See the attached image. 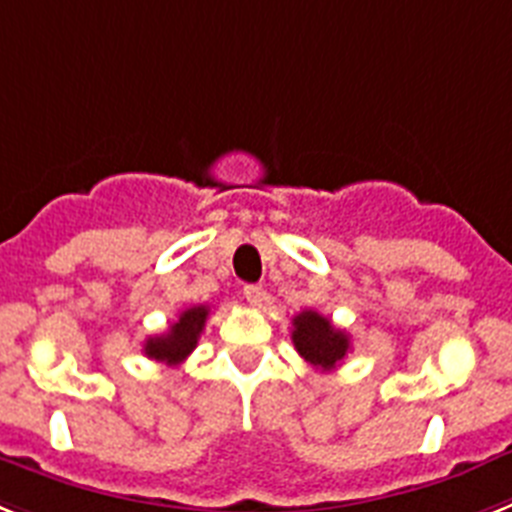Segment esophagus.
<instances>
[{"instance_id": "esophagus-1", "label": "esophagus", "mask_w": 512, "mask_h": 512, "mask_svg": "<svg viewBox=\"0 0 512 512\" xmlns=\"http://www.w3.org/2000/svg\"><path fill=\"white\" fill-rule=\"evenodd\" d=\"M244 299L250 301L252 306H260L265 301V288L257 286V283H250V286H244Z\"/></svg>"}]
</instances>
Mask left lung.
<instances>
[{"label":"left lung","instance_id":"1","mask_svg":"<svg viewBox=\"0 0 512 512\" xmlns=\"http://www.w3.org/2000/svg\"><path fill=\"white\" fill-rule=\"evenodd\" d=\"M291 340L301 358L319 371H335L337 363L350 353L348 332L337 330L330 319L311 309L293 317Z\"/></svg>","mask_w":512,"mask_h":512}]
</instances>
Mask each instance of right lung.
<instances>
[{
    "label": "right lung",
    "mask_w": 512,
    "mask_h": 512,
    "mask_svg": "<svg viewBox=\"0 0 512 512\" xmlns=\"http://www.w3.org/2000/svg\"><path fill=\"white\" fill-rule=\"evenodd\" d=\"M208 319V306H190L177 317L175 324L164 335H154L144 342V353L151 361L167 363V366H180L185 358L195 350L198 337Z\"/></svg>",
    "instance_id": "obj_1"
}]
</instances>
